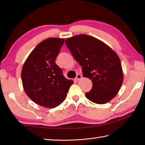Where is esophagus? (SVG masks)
Listing matches in <instances>:
<instances>
[{"instance_id": "obj_1", "label": "esophagus", "mask_w": 145, "mask_h": 145, "mask_svg": "<svg viewBox=\"0 0 145 145\" xmlns=\"http://www.w3.org/2000/svg\"><path fill=\"white\" fill-rule=\"evenodd\" d=\"M82 78V75L81 74H77L76 75V78H75V80H76V81H79L80 80L81 78Z\"/></svg>"}]
</instances>
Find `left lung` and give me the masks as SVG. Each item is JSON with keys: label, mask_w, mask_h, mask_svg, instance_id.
Masks as SVG:
<instances>
[{"label": "left lung", "mask_w": 145, "mask_h": 145, "mask_svg": "<svg viewBox=\"0 0 145 145\" xmlns=\"http://www.w3.org/2000/svg\"><path fill=\"white\" fill-rule=\"evenodd\" d=\"M65 44L82 67L83 76L92 82V88L85 93L86 97L97 104L112 100L123 81L118 55L102 41L86 34L67 38Z\"/></svg>", "instance_id": "left-lung-1"}]
</instances>
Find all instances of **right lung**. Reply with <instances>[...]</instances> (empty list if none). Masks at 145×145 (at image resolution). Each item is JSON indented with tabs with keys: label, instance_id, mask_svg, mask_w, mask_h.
<instances>
[{
	"label": "right lung",
	"instance_id": "1",
	"mask_svg": "<svg viewBox=\"0 0 145 145\" xmlns=\"http://www.w3.org/2000/svg\"><path fill=\"white\" fill-rule=\"evenodd\" d=\"M65 39L48 38L36 46L27 58L21 72L24 91L30 99L45 108L56 107L65 99L73 84L63 75L55 59Z\"/></svg>",
	"mask_w": 145,
	"mask_h": 145
}]
</instances>
